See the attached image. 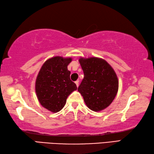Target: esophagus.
I'll list each match as a JSON object with an SVG mask.
<instances>
[{"label": "esophagus", "mask_w": 154, "mask_h": 154, "mask_svg": "<svg viewBox=\"0 0 154 154\" xmlns=\"http://www.w3.org/2000/svg\"><path fill=\"white\" fill-rule=\"evenodd\" d=\"M75 84H76V85H77V87H78V86H79V81H76V82H75Z\"/></svg>", "instance_id": "1"}]
</instances>
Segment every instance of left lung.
Wrapping results in <instances>:
<instances>
[{"label": "left lung", "instance_id": "8db88e82", "mask_svg": "<svg viewBox=\"0 0 154 154\" xmlns=\"http://www.w3.org/2000/svg\"><path fill=\"white\" fill-rule=\"evenodd\" d=\"M84 78L78 88L87 106L95 112L110 106L119 89V80L112 67L102 58H80Z\"/></svg>", "mask_w": 154, "mask_h": 154}]
</instances>
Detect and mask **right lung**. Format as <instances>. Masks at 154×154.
I'll return each mask as SVG.
<instances>
[{
  "label": "right lung",
  "mask_w": 154,
  "mask_h": 154,
  "mask_svg": "<svg viewBox=\"0 0 154 154\" xmlns=\"http://www.w3.org/2000/svg\"><path fill=\"white\" fill-rule=\"evenodd\" d=\"M71 58L54 57L47 60L38 72L35 92L40 104L52 112H58L65 106L66 99L77 85L70 79L67 69Z\"/></svg>",
  "instance_id": "add662e5"
}]
</instances>
